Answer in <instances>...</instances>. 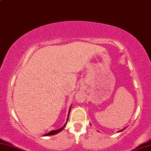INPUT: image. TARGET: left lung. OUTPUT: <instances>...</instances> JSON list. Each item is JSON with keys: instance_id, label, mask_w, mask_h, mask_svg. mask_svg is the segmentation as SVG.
<instances>
[{"instance_id": "left-lung-1", "label": "left lung", "mask_w": 151, "mask_h": 151, "mask_svg": "<svg viewBox=\"0 0 151 151\" xmlns=\"http://www.w3.org/2000/svg\"><path fill=\"white\" fill-rule=\"evenodd\" d=\"M124 129H123V130H121V131H118V132H121V131H123V130H124Z\"/></svg>"}]
</instances>
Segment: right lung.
Returning <instances> with one entry per match:
<instances>
[{
	"label": "right lung",
	"instance_id": "right-lung-1",
	"mask_svg": "<svg viewBox=\"0 0 151 151\" xmlns=\"http://www.w3.org/2000/svg\"><path fill=\"white\" fill-rule=\"evenodd\" d=\"M70 110H71V107H70V109H69V112H68V115L67 121H66V123L64 124V125H63L62 128H60V129H58V130H53V131H50L49 133H46V134H44L43 136H51V135H54V134H57V133H60V131H62L63 130V128L65 127V126L66 125V124H67V122H68V119H69V115H70Z\"/></svg>",
	"mask_w": 151,
	"mask_h": 151
}]
</instances>
